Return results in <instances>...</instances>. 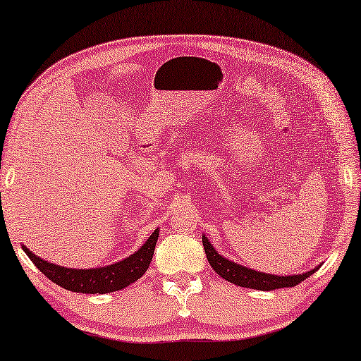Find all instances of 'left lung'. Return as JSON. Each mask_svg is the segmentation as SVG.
<instances>
[{
  "label": "left lung",
  "mask_w": 361,
  "mask_h": 361,
  "mask_svg": "<svg viewBox=\"0 0 361 361\" xmlns=\"http://www.w3.org/2000/svg\"><path fill=\"white\" fill-rule=\"evenodd\" d=\"M204 253H207V258L212 268L218 273L223 279L232 282V284L240 286V287H248V289H257V290H274L281 289V287H293L300 284L302 281L308 279L316 269H319V266H316L314 269L307 271V273L302 274H293V276H274V274H266L259 273V271H255L250 268H245V266L237 264L231 259L224 258L223 255H219L214 250V247L209 243L207 237H202Z\"/></svg>",
  "instance_id": "left-lung-1"
}]
</instances>
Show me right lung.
I'll list each match as a JSON object with an SVG mask.
<instances>
[{
    "instance_id": "1",
    "label": "right lung",
    "mask_w": 361,
    "mask_h": 361,
    "mask_svg": "<svg viewBox=\"0 0 361 361\" xmlns=\"http://www.w3.org/2000/svg\"><path fill=\"white\" fill-rule=\"evenodd\" d=\"M159 231L154 229L147 242L138 248L130 257L124 258L123 262L103 266V268L92 269H72L64 266L48 263L37 255H33L29 248L22 245L33 264L45 274L54 284L77 293H108L121 290L130 286L132 282L140 279L152 263L154 245H157Z\"/></svg>"
}]
</instances>
